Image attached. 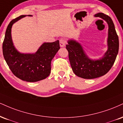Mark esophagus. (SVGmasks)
I'll return each instance as SVG.
<instances>
[{"mask_svg":"<svg viewBox=\"0 0 123 123\" xmlns=\"http://www.w3.org/2000/svg\"><path fill=\"white\" fill-rule=\"evenodd\" d=\"M66 43V41L65 38H61L60 40V45L61 47H64Z\"/></svg>","mask_w":123,"mask_h":123,"instance_id":"esophagus-1","label":"esophagus"}]
</instances>
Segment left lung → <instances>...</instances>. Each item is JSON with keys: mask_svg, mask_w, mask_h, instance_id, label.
<instances>
[{"mask_svg": "<svg viewBox=\"0 0 123 123\" xmlns=\"http://www.w3.org/2000/svg\"><path fill=\"white\" fill-rule=\"evenodd\" d=\"M94 17L103 19L108 25V49L104 57L98 60H90L80 44L76 41L70 40L66 45L73 72L76 76L86 79L100 77L107 73L113 66L119 51V37L112 19L103 13H98Z\"/></svg>", "mask_w": 123, "mask_h": 123, "instance_id": "left-lung-1", "label": "left lung"}]
</instances>
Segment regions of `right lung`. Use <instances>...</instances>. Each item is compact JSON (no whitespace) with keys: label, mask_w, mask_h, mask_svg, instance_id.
<instances>
[{"label":"right lung","mask_w":123,"mask_h":123,"mask_svg":"<svg viewBox=\"0 0 123 123\" xmlns=\"http://www.w3.org/2000/svg\"><path fill=\"white\" fill-rule=\"evenodd\" d=\"M29 16H31L29 15ZM26 15L12 20L7 26L3 42V54L7 64L17 77L27 82L45 79L51 72V61L60 49V42L44 43L34 54H22L16 50L11 39V27Z\"/></svg>","instance_id":"obj_1"}]
</instances>
